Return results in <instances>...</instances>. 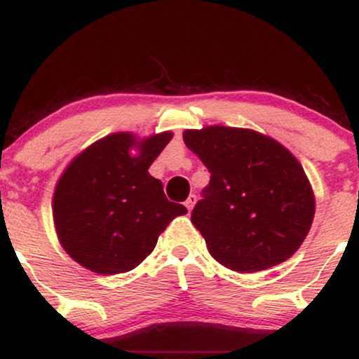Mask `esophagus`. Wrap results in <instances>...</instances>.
Masks as SVG:
<instances>
[{"label":"esophagus","mask_w":359,"mask_h":359,"mask_svg":"<svg viewBox=\"0 0 359 359\" xmlns=\"http://www.w3.org/2000/svg\"><path fill=\"white\" fill-rule=\"evenodd\" d=\"M196 201H197L196 194H191V196L187 197V201H185V208H187L189 211H192V208H194V204H196Z\"/></svg>","instance_id":"1"}]
</instances>
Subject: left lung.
I'll list each match as a JSON object with an SVG mask.
<instances>
[{"label": "left lung", "mask_w": 359, "mask_h": 359, "mask_svg": "<svg viewBox=\"0 0 359 359\" xmlns=\"http://www.w3.org/2000/svg\"><path fill=\"white\" fill-rule=\"evenodd\" d=\"M184 142L211 180L191 221L214 259L240 273L285 262L306 240L316 201L299 160L253 130H185Z\"/></svg>", "instance_id": "1"}]
</instances>
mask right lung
<instances>
[{"mask_svg": "<svg viewBox=\"0 0 359 359\" xmlns=\"http://www.w3.org/2000/svg\"><path fill=\"white\" fill-rule=\"evenodd\" d=\"M170 140V131L142 142L131 133L108 135L69 163L52 211L62 248L79 265L101 275L133 270L154 251L168 222L187 212L148 174ZM133 146L137 156L129 154Z\"/></svg>", "mask_w": 359, "mask_h": 359, "instance_id": "right-lung-1", "label": "right lung"}]
</instances>
